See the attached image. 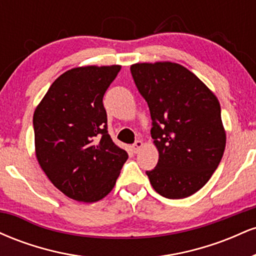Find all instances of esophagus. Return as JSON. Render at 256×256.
I'll return each mask as SVG.
<instances>
[{"instance_id":"1","label":"esophagus","mask_w":256,"mask_h":256,"mask_svg":"<svg viewBox=\"0 0 256 256\" xmlns=\"http://www.w3.org/2000/svg\"><path fill=\"white\" fill-rule=\"evenodd\" d=\"M142 146H143L142 140H136V142L132 144V152H134V154H137V152L140 150V148H142Z\"/></svg>"}]
</instances>
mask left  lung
<instances>
[{
    "label": "left lung",
    "mask_w": 256,
    "mask_h": 256,
    "mask_svg": "<svg viewBox=\"0 0 256 256\" xmlns=\"http://www.w3.org/2000/svg\"><path fill=\"white\" fill-rule=\"evenodd\" d=\"M130 70L150 110L158 152V165L146 176L164 198H188L210 180L224 154L218 98L179 64H134Z\"/></svg>",
    "instance_id": "8db88e82"
}]
</instances>
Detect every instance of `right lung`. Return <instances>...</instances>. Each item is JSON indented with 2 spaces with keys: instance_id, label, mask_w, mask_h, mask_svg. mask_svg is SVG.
Listing matches in <instances>:
<instances>
[{
  "instance_id": "obj_1",
  "label": "right lung",
  "mask_w": 256,
  "mask_h": 256,
  "mask_svg": "<svg viewBox=\"0 0 256 256\" xmlns=\"http://www.w3.org/2000/svg\"><path fill=\"white\" fill-rule=\"evenodd\" d=\"M120 68L70 70L50 85L34 110L38 162L49 180L76 201L96 202L107 196L128 158L108 134L102 101Z\"/></svg>"
}]
</instances>
